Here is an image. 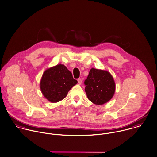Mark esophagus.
Listing matches in <instances>:
<instances>
[{
  "label": "esophagus",
  "instance_id": "1",
  "mask_svg": "<svg viewBox=\"0 0 157 157\" xmlns=\"http://www.w3.org/2000/svg\"><path fill=\"white\" fill-rule=\"evenodd\" d=\"M77 81H78V85H81V84H82V79H81V78H78Z\"/></svg>",
  "mask_w": 157,
  "mask_h": 157
}]
</instances>
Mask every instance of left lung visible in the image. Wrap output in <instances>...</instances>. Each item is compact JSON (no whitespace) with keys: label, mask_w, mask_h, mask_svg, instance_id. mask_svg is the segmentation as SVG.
Segmentation results:
<instances>
[{"label":"left lung","mask_w":157,"mask_h":157,"mask_svg":"<svg viewBox=\"0 0 157 157\" xmlns=\"http://www.w3.org/2000/svg\"><path fill=\"white\" fill-rule=\"evenodd\" d=\"M88 99L98 105L108 102L115 92V83L111 74L101 69H91L84 82Z\"/></svg>","instance_id":"1"}]
</instances>
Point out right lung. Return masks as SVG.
I'll list each match as a JSON object with an SVG mask.
<instances>
[{"label": "right lung", "mask_w": 157, "mask_h": 157, "mask_svg": "<svg viewBox=\"0 0 157 157\" xmlns=\"http://www.w3.org/2000/svg\"><path fill=\"white\" fill-rule=\"evenodd\" d=\"M77 83L72 73L61 64L46 69L40 82V89L43 96L51 102L63 100L68 91Z\"/></svg>", "instance_id": "right-lung-1"}]
</instances>
